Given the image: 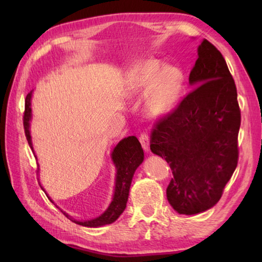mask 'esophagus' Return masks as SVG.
<instances>
[{
    "mask_svg": "<svg viewBox=\"0 0 262 262\" xmlns=\"http://www.w3.org/2000/svg\"><path fill=\"white\" fill-rule=\"evenodd\" d=\"M140 142L142 144V148H143L145 151H148L150 147V142H149V136L147 133H142L140 135Z\"/></svg>",
    "mask_w": 262,
    "mask_h": 262,
    "instance_id": "obj_1",
    "label": "esophagus"
}]
</instances>
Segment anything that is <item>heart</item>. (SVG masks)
Returning <instances> with one entry per match:
<instances>
[{
  "instance_id": "heart-1",
  "label": "heart",
  "mask_w": 262,
  "mask_h": 262,
  "mask_svg": "<svg viewBox=\"0 0 262 262\" xmlns=\"http://www.w3.org/2000/svg\"><path fill=\"white\" fill-rule=\"evenodd\" d=\"M183 74L174 67H165L157 60H147L135 66L128 82L132 94H149L147 108L154 117L170 112L178 101Z\"/></svg>"
}]
</instances>
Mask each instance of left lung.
Segmentation results:
<instances>
[{"mask_svg": "<svg viewBox=\"0 0 262 262\" xmlns=\"http://www.w3.org/2000/svg\"><path fill=\"white\" fill-rule=\"evenodd\" d=\"M189 74L194 89L154 123L150 149L170 164L166 188L179 214L215 206L238 164L241 108L237 88L222 53L203 39Z\"/></svg>", "mask_w": 262, "mask_h": 262, "instance_id": "8db88e82", "label": "left lung"}]
</instances>
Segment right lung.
<instances>
[{"mask_svg": "<svg viewBox=\"0 0 262 262\" xmlns=\"http://www.w3.org/2000/svg\"><path fill=\"white\" fill-rule=\"evenodd\" d=\"M31 95H32V91L29 92L25 98L23 125L26 140H28L29 145L31 149H32V142H31L29 130V121L31 119ZM112 158L115 166H117V178H115V189L112 202H111L107 210H106L103 215L97 217L95 220L79 222L70 219L76 224L89 228H97L101 227V225L111 224L113 223L114 221H117L119 219V216H120L123 210H125L128 201V195H129V188L133 176H134V172L137 166L143 162V149H142L141 143L135 136L126 137V139L119 142L117 147L114 148L112 152ZM63 214L69 219V216L66 214V212H63Z\"/></svg>", "mask_w": 262, "mask_h": 262, "instance_id": "add662e5", "label": "right lung"}]
</instances>
